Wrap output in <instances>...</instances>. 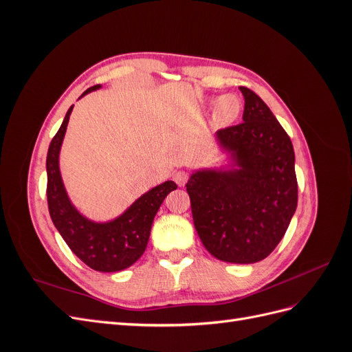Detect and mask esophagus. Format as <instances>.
<instances>
[{
    "label": "esophagus",
    "instance_id": "34e87169",
    "mask_svg": "<svg viewBox=\"0 0 352 352\" xmlns=\"http://www.w3.org/2000/svg\"><path fill=\"white\" fill-rule=\"evenodd\" d=\"M188 179H189V173L186 172V170H177V172L173 175V180L179 186H185Z\"/></svg>",
    "mask_w": 352,
    "mask_h": 352
}]
</instances>
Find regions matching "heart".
<instances>
[{
    "instance_id": "heart-1",
    "label": "heart",
    "mask_w": 352,
    "mask_h": 352,
    "mask_svg": "<svg viewBox=\"0 0 352 352\" xmlns=\"http://www.w3.org/2000/svg\"><path fill=\"white\" fill-rule=\"evenodd\" d=\"M241 113V102L235 95H225L217 100L212 120L217 126H228L236 119Z\"/></svg>"
}]
</instances>
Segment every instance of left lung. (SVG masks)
Wrapping results in <instances>:
<instances>
[{
	"label": "left lung",
	"mask_w": 352,
	"mask_h": 352,
	"mask_svg": "<svg viewBox=\"0 0 352 352\" xmlns=\"http://www.w3.org/2000/svg\"><path fill=\"white\" fill-rule=\"evenodd\" d=\"M239 89L243 122L216 133L238 168L199 170L186 190L206 250L221 261L251 264L283 238L296 210L298 184L291 138L257 94Z\"/></svg>",
	"instance_id": "1"
}]
</instances>
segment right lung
Returning <instances> with one entry per match:
<instances>
[{
    "label": "right lung",
    "mask_w": 352,
    "mask_h": 352,
    "mask_svg": "<svg viewBox=\"0 0 352 352\" xmlns=\"http://www.w3.org/2000/svg\"><path fill=\"white\" fill-rule=\"evenodd\" d=\"M101 85L88 88L87 95ZM73 105L67 110L58 132L52 138L47 154V199L50 216L69 248L97 272H120L132 265L144 254L157 211L164 198L177 188L172 180L153 188L138 198L120 217L107 223H95L83 217L72 206L63 185L58 154Z\"/></svg>",
    "instance_id": "1"
}]
</instances>
